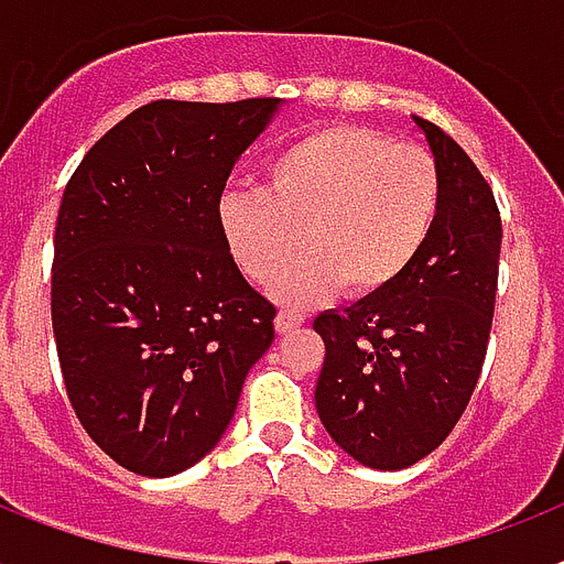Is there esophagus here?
Returning a JSON list of instances; mask_svg holds the SVG:
<instances>
[{
    "instance_id": "obj_1",
    "label": "esophagus",
    "mask_w": 564,
    "mask_h": 564,
    "mask_svg": "<svg viewBox=\"0 0 564 564\" xmlns=\"http://www.w3.org/2000/svg\"><path fill=\"white\" fill-rule=\"evenodd\" d=\"M303 323H305V314L291 312V308H282V312L276 314V332H279V335H288V332L300 329Z\"/></svg>"
}]
</instances>
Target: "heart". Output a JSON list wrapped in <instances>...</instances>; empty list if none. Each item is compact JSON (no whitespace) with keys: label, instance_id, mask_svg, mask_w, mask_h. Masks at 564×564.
<instances>
[{"label":"heart","instance_id":"heart-1","mask_svg":"<svg viewBox=\"0 0 564 564\" xmlns=\"http://www.w3.org/2000/svg\"><path fill=\"white\" fill-rule=\"evenodd\" d=\"M441 173L430 152L361 126H326L270 155L261 191L217 205L226 250L243 276L270 285L296 256L312 259L279 282L282 300L386 291L430 241Z\"/></svg>","mask_w":564,"mask_h":564}]
</instances>
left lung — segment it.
I'll return each instance as SVG.
<instances>
[{"mask_svg":"<svg viewBox=\"0 0 564 564\" xmlns=\"http://www.w3.org/2000/svg\"><path fill=\"white\" fill-rule=\"evenodd\" d=\"M441 173L435 229L394 285L317 314L326 344L314 405L329 438L368 468L430 456L459 423L486 361L503 226L468 152L412 117Z\"/></svg>","mask_w":564,"mask_h":564,"instance_id":"obj_1","label":"left lung"}]
</instances>
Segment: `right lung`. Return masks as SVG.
<instances>
[{"label":"right lung","mask_w":564,"mask_h":564,"mask_svg":"<svg viewBox=\"0 0 564 564\" xmlns=\"http://www.w3.org/2000/svg\"><path fill=\"white\" fill-rule=\"evenodd\" d=\"M282 99L132 111L64 187L52 261L61 377L85 432L126 470L173 477L217 447L276 308L217 226L235 161Z\"/></svg>","instance_id":"1"}]
</instances>
